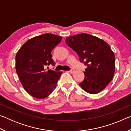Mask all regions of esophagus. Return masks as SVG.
Segmentation results:
<instances>
[{"instance_id":"1","label":"esophagus","mask_w":131,"mask_h":131,"mask_svg":"<svg viewBox=\"0 0 131 131\" xmlns=\"http://www.w3.org/2000/svg\"><path fill=\"white\" fill-rule=\"evenodd\" d=\"M74 70L73 69H71L69 70V72L70 73H73L74 72Z\"/></svg>"}]
</instances>
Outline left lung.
<instances>
[{"mask_svg":"<svg viewBox=\"0 0 131 131\" xmlns=\"http://www.w3.org/2000/svg\"><path fill=\"white\" fill-rule=\"evenodd\" d=\"M66 43L76 52L80 61L87 66L82 89L95 94L105 89L113 77L115 55L110 46L103 40L87 34L68 37Z\"/></svg>","mask_w":131,"mask_h":131,"instance_id":"1","label":"left lung"}]
</instances>
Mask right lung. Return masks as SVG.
I'll return each instance as SVG.
<instances>
[{"instance_id":"1","label":"right lung","mask_w":131,"mask_h":131,"mask_svg":"<svg viewBox=\"0 0 131 131\" xmlns=\"http://www.w3.org/2000/svg\"><path fill=\"white\" fill-rule=\"evenodd\" d=\"M62 39L51 34L40 35L26 41L17 53L15 69L18 76L25 90L35 98L49 96L62 73L46 69L50 64L55 66L51 52Z\"/></svg>"}]
</instances>
